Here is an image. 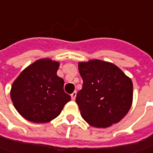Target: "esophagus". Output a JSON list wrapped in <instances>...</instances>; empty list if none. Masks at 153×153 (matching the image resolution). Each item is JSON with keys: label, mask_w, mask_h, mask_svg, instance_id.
<instances>
[{"label": "esophagus", "mask_w": 153, "mask_h": 153, "mask_svg": "<svg viewBox=\"0 0 153 153\" xmlns=\"http://www.w3.org/2000/svg\"><path fill=\"white\" fill-rule=\"evenodd\" d=\"M77 92L76 91H74L72 94H71V97H72V100H75V97H76Z\"/></svg>", "instance_id": "obj_1"}]
</instances>
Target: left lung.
Listing matches in <instances>:
<instances>
[{
    "label": "left lung",
    "instance_id": "1",
    "mask_svg": "<svg viewBox=\"0 0 153 153\" xmlns=\"http://www.w3.org/2000/svg\"><path fill=\"white\" fill-rule=\"evenodd\" d=\"M83 79L76 96L80 115L96 128H108L119 123L133 102V83L115 64L101 60L79 62Z\"/></svg>",
    "mask_w": 153,
    "mask_h": 153
}]
</instances>
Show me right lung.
I'll return each instance as SVG.
<instances>
[{"label":"right lung","mask_w":153,"mask_h":153,"mask_svg":"<svg viewBox=\"0 0 153 153\" xmlns=\"http://www.w3.org/2000/svg\"><path fill=\"white\" fill-rule=\"evenodd\" d=\"M60 63L49 58L37 60L24 69L11 88L17 111L35 123H49L60 115L71 97L63 90L64 80L57 76Z\"/></svg>","instance_id":"obj_1"}]
</instances>
